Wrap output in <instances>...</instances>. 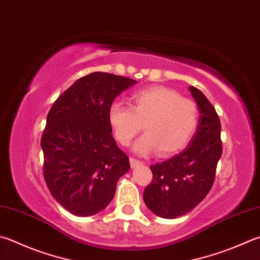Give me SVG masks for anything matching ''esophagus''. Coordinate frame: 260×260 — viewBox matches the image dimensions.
Wrapping results in <instances>:
<instances>
[{"instance_id": "esophagus-1", "label": "esophagus", "mask_w": 260, "mask_h": 260, "mask_svg": "<svg viewBox=\"0 0 260 260\" xmlns=\"http://www.w3.org/2000/svg\"><path fill=\"white\" fill-rule=\"evenodd\" d=\"M129 162H131V167H132V168H136V167H139L140 165H142V162H141L140 160L135 159V158H133V157L129 158Z\"/></svg>"}]
</instances>
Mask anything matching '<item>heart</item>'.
Returning a JSON list of instances; mask_svg holds the SVG:
<instances>
[{
	"mask_svg": "<svg viewBox=\"0 0 260 260\" xmlns=\"http://www.w3.org/2000/svg\"><path fill=\"white\" fill-rule=\"evenodd\" d=\"M108 122L121 145L129 144L142 128L145 134L133 145L138 154L159 150L168 157L185 146L196 133L199 111L194 102L172 88L149 87L131 96V107L114 101L108 109Z\"/></svg>",
	"mask_w": 260,
	"mask_h": 260,
	"instance_id": "heart-1",
	"label": "heart"
}]
</instances>
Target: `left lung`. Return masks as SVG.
Segmentation results:
<instances>
[{"label": "left lung", "mask_w": 260, "mask_h": 260, "mask_svg": "<svg viewBox=\"0 0 260 260\" xmlns=\"http://www.w3.org/2000/svg\"><path fill=\"white\" fill-rule=\"evenodd\" d=\"M188 89L200 114L196 133L181 153L150 167L153 179L143 193L146 207L168 219L185 215L205 199L221 157L220 121L215 108L200 89Z\"/></svg>", "instance_id": "8db88e82"}]
</instances>
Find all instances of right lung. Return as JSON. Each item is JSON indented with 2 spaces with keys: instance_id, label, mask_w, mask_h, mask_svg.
<instances>
[{
  "instance_id": "obj_1",
  "label": "right lung",
  "mask_w": 260,
  "mask_h": 260,
  "mask_svg": "<svg viewBox=\"0 0 260 260\" xmlns=\"http://www.w3.org/2000/svg\"><path fill=\"white\" fill-rule=\"evenodd\" d=\"M136 81L108 73L79 78L58 98L46 118L41 146L51 194L69 212L92 216L114 199L117 182L129 171L108 122L115 99Z\"/></svg>"
}]
</instances>
